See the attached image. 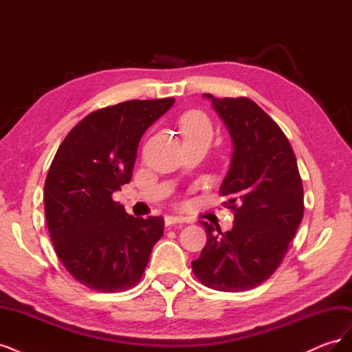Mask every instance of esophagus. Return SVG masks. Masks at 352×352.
Listing matches in <instances>:
<instances>
[{
  "label": "esophagus",
  "mask_w": 352,
  "mask_h": 352,
  "mask_svg": "<svg viewBox=\"0 0 352 352\" xmlns=\"http://www.w3.org/2000/svg\"><path fill=\"white\" fill-rule=\"evenodd\" d=\"M164 221H166V226H172V225H176V223H185L186 219L179 217V216H166Z\"/></svg>",
  "instance_id": "obj_1"
}]
</instances>
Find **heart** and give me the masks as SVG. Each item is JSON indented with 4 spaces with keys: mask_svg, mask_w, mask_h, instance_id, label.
<instances>
[{
    "mask_svg": "<svg viewBox=\"0 0 352 352\" xmlns=\"http://www.w3.org/2000/svg\"><path fill=\"white\" fill-rule=\"evenodd\" d=\"M180 132H182L185 141H211L212 126L206 114L201 111H189L180 119Z\"/></svg>",
    "mask_w": 352,
    "mask_h": 352,
    "instance_id": "heart-1",
    "label": "heart"
}]
</instances>
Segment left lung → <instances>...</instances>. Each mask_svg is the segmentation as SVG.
<instances>
[{
  "instance_id": "obj_1",
  "label": "left lung",
  "mask_w": 352,
  "mask_h": 352,
  "mask_svg": "<svg viewBox=\"0 0 352 352\" xmlns=\"http://www.w3.org/2000/svg\"><path fill=\"white\" fill-rule=\"evenodd\" d=\"M204 97L235 148L219 190L235 220L225 233L201 221L207 243L192 272L211 289L242 292L267 280L283 261L304 216L302 180L286 135L252 100Z\"/></svg>"
}]
</instances>
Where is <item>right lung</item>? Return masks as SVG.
Returning a JSON list of instances; mask_svg holds the SVG:
<instances>
[{
  "instance_id": "1",
  "label": "right lung",
  "mask_w": 352,
  "mask_h": 352,
  "mask_svg": "<svg viewBox=\"0 0 352 352\" xmlns=\"http://www.w3.org/2000/svg\"><path fill=\"white\" fill-rule=\"evenodd\" d=\"M175 98L132 100L89 113L63 140L44 207L57 257L79 283L123 292L141 280L164 219L133 217L113 199L129 184L144 132Z\"/></svg>"
}]
</instances>
